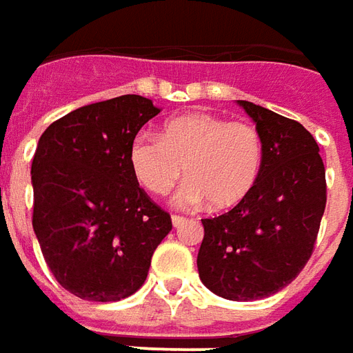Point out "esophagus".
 <instances>
[{
  "instance_id": "1",
  "label": "esophagus",
  "mask_w": 353,
  "mask_h": 353,
  "mask_svg": "<svg viewBox=\"0 0 353 353\" xmlns=\"http://www.w3.org/2000/svg\"><path fill=\"white\" fill-rule=\"evenodd\" d=\"M171 221H172V226H174V228H179V226H182V224L186 222V219H184V216H181V214H172Z\"/></svg>"
}]
</instances>
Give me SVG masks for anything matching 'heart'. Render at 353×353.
<instances>
[{
	"instance_id": "1",
	"label": "heart",
	"mask_w": 353,
	"mask_h": 353,
	"mask_svg": "<svg viewBox=\"0 0 353 353\" xmlns=\"http://www.w3.org/2000/svg\"><path fill=\"white\" fill-rule=\"evenodd\" d=\"M262 159L264 144L254 125L205 112L172 117L159 137L139 132L129 144L132 174L154 196H165L186 172L176 201L188 207L237 205L254 188Z\"/></svg>"
}]
</instances>
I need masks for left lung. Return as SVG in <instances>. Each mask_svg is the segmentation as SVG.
Returning <instances> with one entry per match:
<instances>
[{"label": "left lung", "instance_id": "left-lung-1", "mask_svg": "<svg viewBox=\"0 0 353 353\" xmlns=\"http://www.w3.org/2000/svg\"><path fill=\"white\" fill-rule=\"evenodd\" d=\"M264 144L259 181L224 214L201 219L197 270L207 289L228 301L281 291L310 261L327 203L319 146L299 121L237 101Z\"/></svg>", "mask_w": 353, "mask_h": 353}]
</instances>
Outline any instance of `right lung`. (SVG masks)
<instances>
[{
	"label": "right lung",
	"mask_w": 353,
	"mask_h": 353,
	"mask_svg": "<svg viewBox=\"0 0 353 353\" xmlns=\"http://www.w3.org/2000/svg\"><path fill=\"white\" fill-rule=\"evenodd\" d=\"M157 114L150 99L123 94L70 112L37 142L34 232L54 279L83 301L139 291L172 228L129 165V144Z\"/></svg>",
	"instance_id": "obj_1"
}]
</instances>
